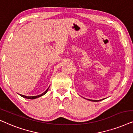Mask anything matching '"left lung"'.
I'll return each mask as SVG.
<instances>
[{
    "label": "left lung",
    "mask_w": 133,
    "mask_h": 133,
    "mask_svg": "<svg viewBox=\"0 0 133 133\" xmlns=\"http://www.w3.org/2000/svg\"><path fill=\"white\" fill-rule=\"evenodd\" d=\"M91 101H92V102H98V101H100V100H91Z\"/></svg>",
    "instance_id": "8db88e82"
}]
</instances>
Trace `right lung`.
I'll return each mask as SVG.
<instances>
[{"label": "right lung", "instance_id": "1", "mask_svg": "<svg viewBox=\"0 0 133 133\" xmlns=\"http://www.w3.org/2000/svg\"><path fill=\"white\" fill-rule=\"evenodd\" d=\"M49 88H48V89H47V90H46V91H45V92H43L42 94H41V95H36V96H30V97H27V96H25V95H21V94H19V95H20L21 97H24V98H28V99H35V98H38V97H41V96H42V95H43L47 93V91H48Z\"/></svg>", "mask_w": 133, "mask_h": 133}]
</instances>
